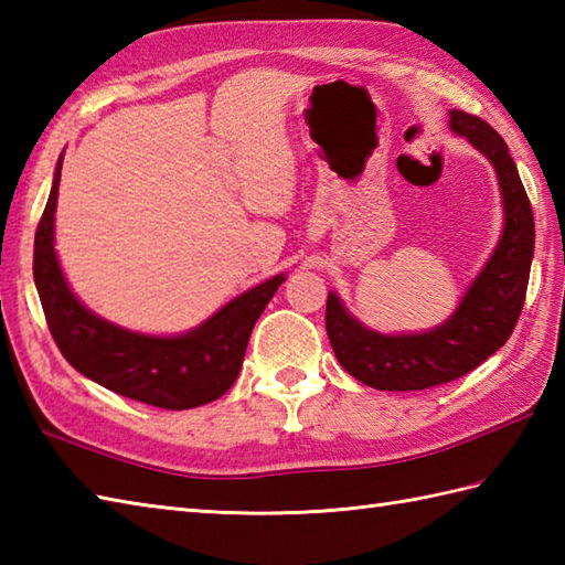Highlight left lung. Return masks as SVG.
<instances>
[{
	"mask_svg": "<svg viewBox=\"0 0 565 565\" xmlns=\"http://www.w3.org/2000/svg\"><path fill=\"white\" fill-rule=\"evenodd\" d=\"M449 124L495 164L505 231L456 313L431 332L379 334L347 313L338 296H328L326 328L334 356L347 374L379 391H425L466 376L510 340L524 306L534 213L518 164L505 140L483 118L451 109Z\"/></svg>",
	"mask_w": 565,
	"mask_h": 565,
	"instance_id": "1",
	"label": "left lung"
}]
</instances>
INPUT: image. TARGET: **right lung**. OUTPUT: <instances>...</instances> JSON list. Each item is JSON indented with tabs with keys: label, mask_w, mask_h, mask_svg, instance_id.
Masks as SVG:
<instances>
[{
	"label": "right lung",
	"mask_w": 565,
	"mask_h": 565,
	"mask_svg": "<svg viewBox=\"0 0 565 565\" xmlns=\"http://www.w3.org/2000/svg\"><path fill=\"white\" fill-rule=\"evenodd\" d=\"M60 170L63 158L57 162L33 243L35 289L57 350L79 374L130 401L164 411H189L221 398L235 383L252 328L284 276H274L257 289L237 296L203 326L177 338H150L111 326L72 296L60 271L53 249Z\"/></svg>",
	"instance_id": "right-lung-1"
}]
</instances>
